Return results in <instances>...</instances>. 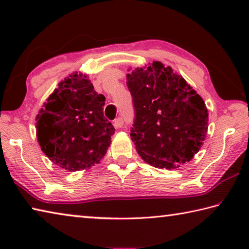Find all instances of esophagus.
<instances>
[{
    "mask_svg": "<svg viewBox=\"0 0 249 249\" xmlns=\"http://www.w3.org/2000/svg\"><path fill=\"white\" fill-rule=\"evenodd\" d=\"M114 127L115 128H120V127H122V126L124 125V120H123V117H117V119H115L114 120Z\"/></svg>",
    "mask_w": 249,
    "mask_h": 249,
    "instance_id": "1",
    "label": "esophagus"
}]
</instances>
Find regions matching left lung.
Instances as JSON below:
<instances>
[{
	"instance_id": "left-lung-1",
	"label": "left lung",
	"mask_w": 249,
	"mask_h": 249,
	"mask_svg": "<svg viewBox=\"0 0 249 249\" xmlns=\"http://www.w3.org/2000/svg\"><path fill=\"white\" fill-rule=\"evenodd\" d=\"M127 88L135 114L130 137L141 157L166 169L190 161L208 130V109L201 96L159 61L128 73Z\"/></svg>"
}]
</instances>
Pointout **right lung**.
Masks as SVG:
<instances>
[{
    "instance_id": "1",
    "label": "right lung",
    "mask_w": 249,
    "mask_h": 249,
    "mask_svg": "<svg viewBox=\"0 0 249 249\" xmlns=\"http://www.w3.org/2000/svg\"><path fill=\"white\" fill-rule=\"evenodd\" d=\"M105 96L87 75L73 73L49 96L37 115V138L59 167L77 171L98 163L111 144L114 126L104 117Z\"/></svg>"
}]
</instances>
